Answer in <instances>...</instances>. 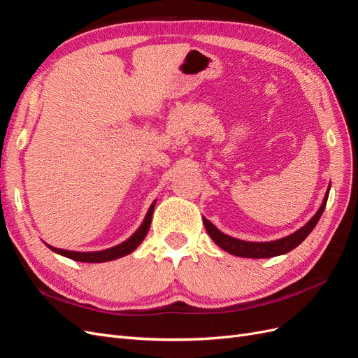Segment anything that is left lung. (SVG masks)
I'll use <instances>...</instances> for the list:
<instances>
[{
    "mask_svg": "<svg viewBox=\"0 0 358 358\" xmlns=\"http://www.w3.org/2000/svg\"><path fill=\"white\" fill-rule=\"evenodd\" d=\"M329 191H330V187L327 189L326 197H324V201L321 204L320 210L313 215V218L305 227H301L299 231L292 233L291 236H287V237H284V239H279V241L264 242V243L243 242V241L234 239V237H230V236L221 233L210 221H208L206 218L203 220V222H204L206 230H208L209 236L212 237V241L218 246H221L224 251H227L229 254H233L237 257H245V258H270V257L282 255V254L289 252L291 249L297 248L303 241L306 239L309 233L315 229V225L318 224L324 209H326Z\"/></svg>",
    "mask_w": 358,
    "mask_h": 358,
    "instance_id": "left-lung-1",
    "label": "left lung"
}]
</instances>
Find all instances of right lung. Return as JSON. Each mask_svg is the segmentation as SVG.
Returning a JSON list of instances; mask_svg holds the SVG:
<instances>
[{"mask_svg":"<svg viewBox=\"0 0 358 358\" xmlns=\"http://www.w3.org/2000/svg\"><path fill=\"white\" fill-rule=\"evenodd\" d=\"M154 208H155V203H152L150 206L146 218L143 221V224L140 225V229L129 237V239L121 245L113 246L110 249H106V251H99V252H74V251H64V249L59 248H53L49 246L53 252H57L59 255H64L67 258L74 259V262H82V263H104V262H112V259L116 258H121L129 252H133L134 249L142 243V241L146 237L148 231H149V227H150V220H152V213H154Z\"/></svg>","mask_w":358,"mask_h":358,"instance_id":"1","label":"right lung"}]
</instances>
